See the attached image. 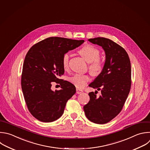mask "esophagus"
<instances>
[{"label":"esophagus","instance_id":"esophagus-1","mask_svg":"<svg viewBox=\"0 0 150 150\" xmlns=\"http://www.w3.org/2000/svg\"><path fill=\"white\" fill-rule=\"evenodd\" d=\"M76 93H77L78 94H79V93H81L83 92V91H82V89H79V88H76Z\"/></svg>","mask_w":150,"mask_h":150}]
</instances>
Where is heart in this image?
I'll return each mask as SVG.
<instances>
[{"label": "heart", "instance_id": "heart-1", "mask_svg": "<svg viewBox=\"0 0 150 150\" xmlns=\"http://www.w3.org/2000/svg\"><path fill=\"white\" fill-rule=\"evenodd\" d=\"M79 55L88 63H90L89 69L93 75L100 74L103 69V62L99 58V51L93 45L86 44L79 50ZM69 55L65 54L62 58V65L65 70L68 68ZM89 80V76L86 74H75L69 78V81L77 88H83Z\"/></svg>", "mask_w": 150, "mask_h": 150}]
</instances>
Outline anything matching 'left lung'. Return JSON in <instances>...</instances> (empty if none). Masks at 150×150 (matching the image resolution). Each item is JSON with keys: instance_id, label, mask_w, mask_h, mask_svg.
<instances>
[{"instance_id": "8db88e82", "label": "left lung", "mask_w": 150, "mask_h": 150, "mask_svg": "<svg viewBox=\"0 0 150 150\" xmlns=\"http://www.w3.org/2000/svg\"><path fill=\"white\" fill-rule=\"evenodd\" d=\"M88 40L103 47L105 61L101 72L89 85L101 90V93L98 97L95 92H89L90 100L83 110L89 121L103 124L114 118L122 109L131 88V62L125 50L114 41L101 37Z\"/></svg>"}]
</instances>
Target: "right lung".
<instances>
[{"label":"right lung","mask_w":150,"mask_h":150,"mask_svg":"<svg viewBox=\"0 0 150 150\" xmlns=\"http://www.w3.org/2000/svg\"><path fill=\"white\" fill-rule=\"evenodd\" d=\"M84 42L59 37H51L34 45L23 62L22 89L28 108L40 121L50 122L59 118L68 99L76 92L75 86L59 79L64 74L63 55ZM60 83L62 89L54 91L52 82Z\"/></svg>","instance_id":"obj_1"}]
</instances>
